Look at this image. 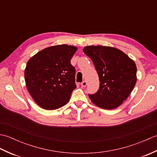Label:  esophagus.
Listing matches in <instances>:
<instances>
[{"mask_svg":"<svg viewBox=\"0 0 157 157\" xmlns=\"http://www.w3.org/2000/svg\"><path fill=\"white\" fill-rule=\"evenodd\" d=\"M81 85H82V87H86V85H87V82H86V81H83V82H82Z\"/></svg>","mask_w":157,"mask_h":157,"instance_id":"34e87169","label":"esophagus"}]
</instances>
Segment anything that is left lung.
Wrapping results in <instances>:
<instances>
[{"label":"left lung","instance_id":"8db88e82","mask_svg":"<svg viewBox=\"0 0 157 157\" xmlns=\"http://www.w3.org/2000/svg\"><path fill=\"white\" fill-rule=\"evenodd\" d=\"M83 51L92 59L98 73L97 92L89 94L100 108L114 109L131 94L137 81L135 62L120 50L104 46H88Z\"/></svg>","mask_w":157,"mask_h":157}]
</instances>
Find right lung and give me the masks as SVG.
I'll list each match as a JSON object with an SVG mask.
<instances>
[{"label": "right lung", "mask_w": 157, "mask_h": 157, "mask_svg": "<svg viewBox=\"0 0 157 157\" xmlns=\"http://www.w3.org/2000/svg\"><path fill=\"white\" fill-rule=\"evenodd\" d=\"M77 50L67 44L52 46L29 59L24 73L26 87L41 108L55 110L69 102L76 88L71 59Z\"/></svg>", "instance_id": "1"}]
</instances>
